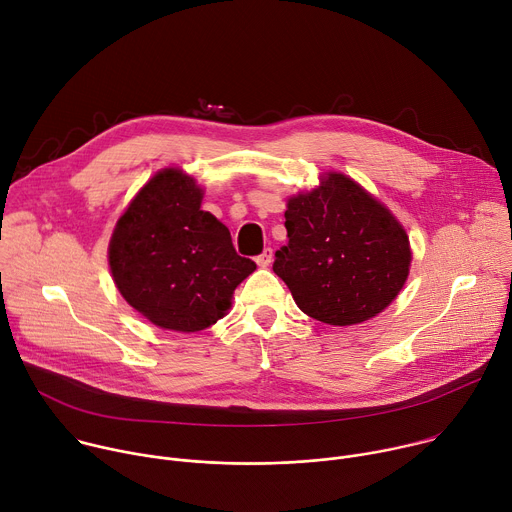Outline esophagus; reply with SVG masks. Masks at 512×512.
Listing matches in <instances>:
<instances>
[{
    "label": "esophagus",
    "mask_w": 512,
    "mask_h": 512,
    "mask_svg": "<svg viewBox=\"0 0 512 512\" xmlns=\"http://www.w3.org/2000/svg\"><path fill=\"white\" fill-rule=\"evenodd\" d=\"M255 261H257V265H259V267H267V265H271V261H273V249H271V247H267L261 255H257V257H255Z\"/></svg>",
    "instance_id": "34e87169"
}]
</instances>
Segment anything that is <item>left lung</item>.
I'll return each mask as SVG.
<instances>
[{
    "mask_svg": "<svg viewBox=\"0 0 512 512\" xmlns=\"http://www.w3.org/2000/svg\"><path fill=\"white\" fill-rule=\"evenodd\" d=\"M287 245L273 271L304 314L350 326L383 312L401 291L411 263L397 218L344 174L289 198Z\"/></svg>",
    "mask_w": 512,
    "mask_h": 512,
    "instance_id": "8db88e82",
    "label": "left lung"
}]
</instances>
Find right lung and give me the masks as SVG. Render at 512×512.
<instances>
[{
    "mask_svg": "<svg viewBox=\"0 0 512 512\" xmlns=\"http://www.w3.org/2000/svg\"><path fill=\"white\" fill-rule=\"evenodd\" d=\"M202 190L180 170L158 172L119 218L109 265L121 296L160 328L198 332L223 318L257 265L229 229L200 210Z\"/></svg>",
    "mask_w": 512,
    "mask_h": 512,
    "instance_id": "right-lung-1",
    "label": "right lung"
}]
</instances>
